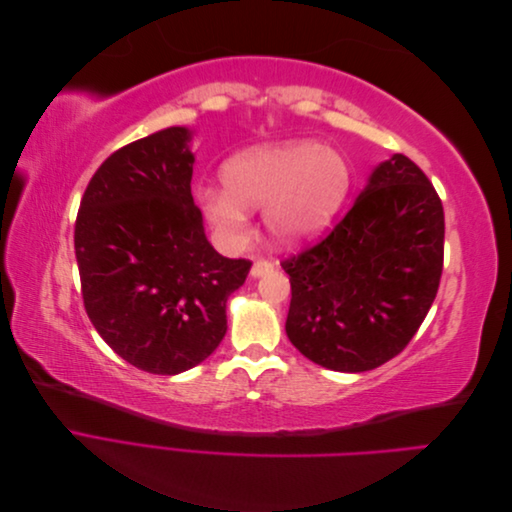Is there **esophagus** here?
<instances>
[{"instance_id":"esophagus-1","label":"esophagus","mask_w":512,"mask_h":512,"mask_svg":"<svg viewBox=\"0 0 512 512\" xmlns=\"http://www.w3.org/2000/svg\"><path fill=\"white\" fill-rule=\"evenodd\" d=\"M275 269V265L271 260H265V258H260V260H256L254 265H252V277H262V275H267V273H271Z\"/></svg>"}]
</instances>
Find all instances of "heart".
Masks as SVG:
<instances>
[{
  "label": "heart",
  "instance_id": "1",
  "mask_svg": "<svg viewBox=\"0 0 512 512\" xmlns=\"http://www.w3.org/2000/svg\"><path fill=\"white\" fill-rule=\"evenodd\" d=\"M224 190L203 188L200 207L211 226L230 241L247 228V209L265 207L277 239L314 237L346 203L352 173L346 158L318 143L297 141L243 151L222 168Z\"/></svg>",
  "mask_w": 512,
  "mask_h": 512
}]
</instances>
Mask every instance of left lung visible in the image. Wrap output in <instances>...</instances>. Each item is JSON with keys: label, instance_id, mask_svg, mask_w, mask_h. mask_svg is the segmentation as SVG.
Returning a JSON list of instances; mask_svg holds the SVG:
<instances>
[{"label": "left lung", "instance_id": "8db88e82", "mask_svg": "<svg viewBox=\"0 0 512 512\" xmlns=\"http://www.w3.org/2000/svg\"><path fill=\"white\" fill-rule=\"evenodd\" d=\"M444 265V209L427 175L395 153L327 237L284 258L286 335L333 371L391 361L421 327Z\"/></svg>", "mask_w": 512, "mask_h": 512}]
</instances>
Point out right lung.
<instances>
[{"instance_id": "add662e5", "label": "right lung", "mask_w": 512, "mask_h": 512, "mask_svg": "<svg viewBox=\"0 0 512 512\" xmlns=\"http://www.w3.org/2000/svg\"><path fill=\"white\" fill-rule=\"evenodd\" d=\"M190 130L166 128L108 156L74 226L85 312L130 365L175 376L226 335V301L252 262L224 258L192 198Z\"/></svg>"}]
</instances>
